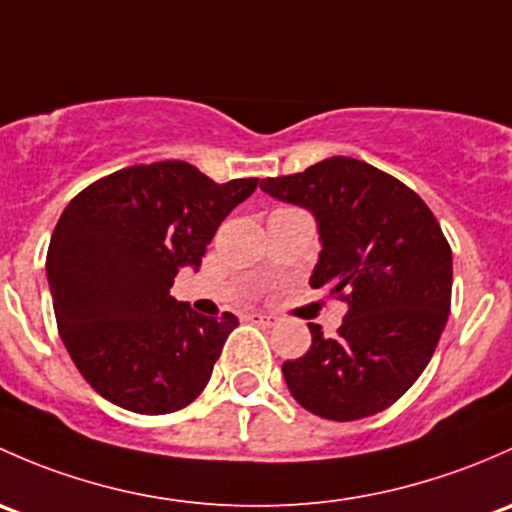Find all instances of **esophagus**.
I'll use <instances>...</instances> for the list:
<instances>
[{
  "label": "esophagus",
  "mask_w": 512,
  "mask_h": 512,
  "mask_svg": "<svg viewBox=\"0 0 512 512\" xmlns=\"http://www.w3.org/2000/svg\"><path fill=\"white\" fill-rule=\"evenodd\" d=\"M246 320H251V323H258V325H266V328H273V325H278L276 315H266V313H249V315H246Z\"/></svg>",
  "instance_id": "obj_1"
}]
</instances>
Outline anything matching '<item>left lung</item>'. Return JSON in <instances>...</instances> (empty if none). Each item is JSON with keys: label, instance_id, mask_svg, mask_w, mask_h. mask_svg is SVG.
Wrapping results in <instances>:
<instances>
[{"label": "left lung", "instance_id": "obj_1", "mask_svg": "<svg viewBox=\"0 0 512 512\" xmlns=\"http://www.w3.org/2000/svg\"><path fill=\"white\" fill-rule=\"evenodd\" d=\"M261 189L313 212L320 231L310 286L347 303L335 337L283 362L295 402L333 421L392 407L426 370L451 310V246L424 199L352 157L268 177Z\"/></svg>", "mask_w": 512, "mask_h": 512}]
</instances>
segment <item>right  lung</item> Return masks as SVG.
Instances as JSON below:
<instances>
[{
    "label": "right lung",
    "mask_w": 512,
    "mask_h": 512,
    "mask_svg": "<svg viewBox=\"0 0 512 512\" xmlns=\"http://www.w3.org/2000/svg\"><path fill=\"white\" fill-rule=\"evenodd\" d=\"M258 179H214L182 160L133 165L63 209L49 254L56 325L73 365L108 402L170 414L207 387L236 315L207 318L170 295Z\"/></svg>",
    "instance_id": "add662e5"
}]
</instances>
